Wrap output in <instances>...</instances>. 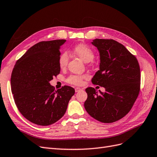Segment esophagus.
<instances>
[{"mask_svg": "<svg viewBox=\"0 0 157 157\" xmlns=\"http://www.w3.org/2000/svg\"><path fill=\"white\" fill-rule=\"evenodd\" d=\"M81 90H82V89H81V88H79V87H76V88H75V92H79V91H81Z\"/></svg>", "mask_w": 157, "mask_h": 157, "instance_id": "34e87169", "label": "esophagus"}]
</instances>
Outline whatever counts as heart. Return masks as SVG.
Returning <instances> with one entry per match:
<instances>
[{
    "mask_svg": "<svg viewBox=\"0 0 157 157\" xmlns=\"http://www.w3.org/2000/svg\"><path fill=\"white\" fill-rule=\"evenodd\" d=\"M73 53L79 57L85 63H89L94 59V54L93 50L88 45L80 44L75 45L72 49ZM69 60V55L67 52H63L59 56V67L61 68H64L67 66ZM83 76L77 75H72L67 79V82L75 85H80L83 83Z\"/></svg>",
    "mask_w": 157,
    "mask_h": 157,
    "instance_id": "heart-1",
    "label": "heart"
}]
</instances>
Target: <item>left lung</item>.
<instances>
[{"mask_svg":"<svg viewBox=\"0 0 157 157\" xmlns=\"http://www.w3.org/2000/svg\"><path fill=\"white\" fill-rule=\"evenodd\" d=\"M91 44L100 54L99 70L91 82L105 88L101 92L85 89L87 112L100 122H115L127 114L140 89V69L137 59L123 44L113 40L94 39Z\"/></svg>","mask_w":157,"mask_h":157,"instance_id":"1","label":"left lung"}]
</instances>
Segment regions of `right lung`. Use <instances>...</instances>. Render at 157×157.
<instances>
[{
    "mask_svg": "<svg viewBox=\"0 0 157 157\" xmlns=\"http://www.w3.org/2000/svg\"><path fill=\"white\" fill-rule=\"evenodd\" d=\"M66 40L40 42L29 48L14 66L12 93L17 107L31 122L48 126L64 115L74 88L65 85L55 90L49 82L60 73V48Z\"/></svg>",
    "mask_w": 157,
    "mask_h": 157,
    "instance_id": "right-lung-1",
    "label": "right lung"
}]
</instances>
